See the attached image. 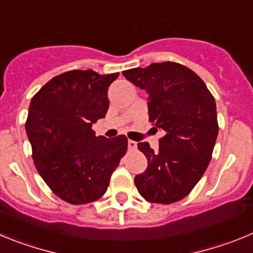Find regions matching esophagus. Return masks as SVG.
<instances>
[{
    "instance_id": "obj_1",
    "label": "esophagus",
    "mask_w": 253,
    "mask_h": 253,
    "mask_svg": "<svg viewBox=\"0 0 253 253\" xmlns=\"http://www.w3.org/2000/svg\"><path fill=\"white\" fill-rule=\"evenodd\" d=\"M137 147V142L136 141H132V140H128V149L133 150Z\"/></svg>"
}]
</instances>
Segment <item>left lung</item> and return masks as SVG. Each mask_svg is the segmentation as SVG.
<instances>
[{"mask_svg": "<svg viewBox=\"0 0 253 253\" xmlns=\"http://www.w3.org/2000/svg\"><path fill=\"white\" fill-rule=\"evenodd\" d=\"M149 94L150 121L164 132L159 150L137 147L147 169L135 176L138 193L151 203L170 204L185 198L209 165L218 136L213 95L193 70L172 61L122 72Z\"/></svg>", "mask_w": 253, "mask_h": 253, "instance_id": "obj_1", "label": "left lung"}]
</instances>
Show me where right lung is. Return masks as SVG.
Instances as JSON below:
<instances>
[{"mask_svg":"<svg viewBox=\"0 0 253 253\" xmlns=\"http://www.w3.org/2000/svg\"><path fill=\"white\" fill-rule=\"evenodd\" d=\"M118 73L70 70L54 77L31 99L26 133L39 174L60 199L87 204L99 199L126 154L125 135L95 136L106 116L108 87Z\"/></svg>","mask_w":253,"mask_h":253,"instance_id":"obj_1","label":"right lung"}]
</instances>
